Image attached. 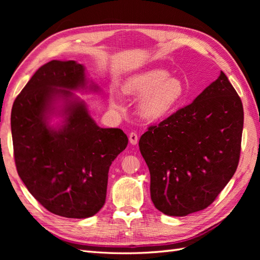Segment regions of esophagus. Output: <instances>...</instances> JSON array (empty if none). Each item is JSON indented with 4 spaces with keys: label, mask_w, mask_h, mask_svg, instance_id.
Returning a JSON list of instances; mask_svg holds the SVG:
<instances>
[{
    "label": "esophagus",
    "mask_w": 260,
    "mask_h": 260,
    "mask_svg": "<svg viewBox=\"0 0 260 260\" xmlns=\"http://www.w3.org/2000/svg\"><path fill=\"white\" fill-rule=\"evenodd\" d=\"M128 139H129V143L132 145H136L137 142H139V136H137V134L134 133V132H132V133L129 134Z\"/></svg>",
    "instance_id": "esophagus-1"
}]
</instances>
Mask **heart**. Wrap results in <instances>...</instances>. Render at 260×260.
Returning <instances> with one entry per match:
<instances>
[{
  "mask_svg": "<svg viewBox=\"0 0 260 260\" xmlns=\"http://www.w3.org/2000/svg\"><path fill=\"white\" fill-rule=\"evenodd\" d=\"M170 76L167 69L154 68L131 77L125 82V93L141 98L139 113L143 118L148 120L164 118L184 98L186 91L184 82L178 77Z\"/></svg>",
  "mask_w": 260,
  "mask_h": 260,
  "instance_id": "obj_1",
  "label": "heart"
}]
</instances>
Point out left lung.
Instances as JSON below:
<instances>
[{"mask_svg": "<svg viewBox=\"0 0 260 260\" xmlns=\"http://www.w3.org/2000/svg\"><path fill=\"white\" fill-rule=\"evenodd\" d=\"M244 108L222 71L190 105L148 127L140 151L159 211L184 217L211 204L239 163Z\"/></svg>", "mask_w": 260, "mask_h": 260, "instance_id": "1", "label": "left lung"}]
</instances>
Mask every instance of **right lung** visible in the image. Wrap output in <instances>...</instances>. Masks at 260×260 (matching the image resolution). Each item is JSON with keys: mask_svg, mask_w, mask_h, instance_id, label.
Returning <instances> with one entry per match:
<instances>
[{"mask_svg": "<svg viewBox=\"0 0 260 260\" xmlns=\"http://www.w3.org/2000/svg\"><path fill=\"white\" fill-rule=\"evenodd\" d=\"M74 91H99L84 64H43L15 98L11 131L16 170L31 194L54 214L85 219L103 208L109 167L128 139L99 127ZM53 118L59 121L51 124Z\"/></svg>", "mask_w": 260, "mask_h": 260, "instance_id": "obj_1", "label": "right lung"}]
</instances>
